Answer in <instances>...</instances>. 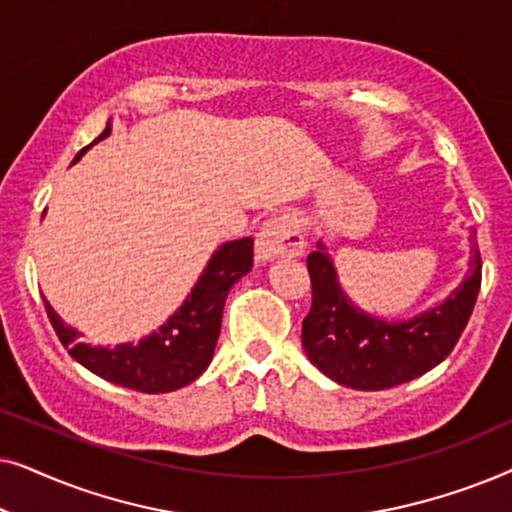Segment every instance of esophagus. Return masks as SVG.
<instances>
[{
  "instance_id": "34e87169",
  "label": "esophagus",
  "mask_w": 512,
  "mask_h": 512,
  "mask_svg": "<svg viewBox=\"0 0 512 512\" xmlns=\"http://www.w3.org/2000/svg\"><path fill=\"white\" fill-rule=\"evenodd\" d=\"M305 249V237L298 221L291 214L272 216L263 223L256 235V254L261 261L279 256H300Z\"/></svg>"
}]
</instances>
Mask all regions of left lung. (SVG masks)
I'll list each match as a JSON object with an SVG mask.
<instances>
[{
	"label": "left lung",
	"mask_w": 512,
	"mask_h": 512,
	"mask_svg": "<svg viewBox=\"0 0 512 512\" xmlns=\"http://www.w3.org/2000/svg\"><path fill=\"white\" fill-rule=\"evenodd\" d=\"M312 307L303 319V347L321 373L342 387L380 391L436 368L452 352L478 300L482 261L473 237L466 282L443 305L410 321L370 317L340 289L324 244L307 256Z\"/></svg>",
	"instance_id": "left-lung-1"
}]
</instances>
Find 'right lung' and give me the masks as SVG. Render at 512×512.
Here are the masks:
<instances>
[{
  "label": "right lung",
  "mask_w": 512,
  "mask_h": 512,
  "mask_svg": "<svg viewBox=\"0 0 512 512\" xmlns=\"http://www.w3.org/2000/svg\"><path fill=\"white\" fill-rule=\"evenodd\" d=\"M109 132L111 128L107 125V130L95 142H100ZM93 144L76 153L74 163ZM251 265H254V240L251 237L223 244L212 256L198 284L193 286L186 303L167 319V324L146 335L137 345L128 342V345H116L111 349L90 347L79 340L81 333L76 328L67 326L55 314L46 298L44 305L62 345L90 373L125 389L165 394V391L186 387L205 373L221 333V317L228 291L233 289L237 279L247 275Z\"/></svg>",
  "instance_id": "1"
}]
</instances>
